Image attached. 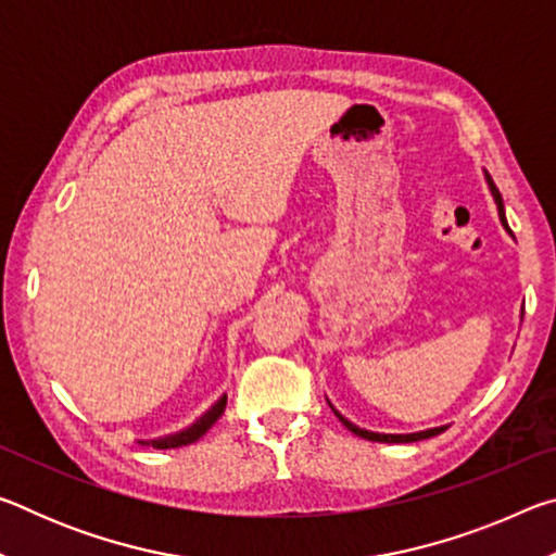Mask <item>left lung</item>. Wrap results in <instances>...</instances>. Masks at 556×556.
<instances>
[{"mask_svg": "<svg viewBox=\"0 0 556 556\" xmlns=\"http://www.w3.org/2000/svg\"><path fill=\"white\" fill-rule=\"evenodd\" d=\"M485 181H488V186H491V193H493V199H495L497 215H501L503 228L513 235L510 225H507V220H505V205H503V199H501V191H497L495 184H493V178H491V174H488V172H485ZM522 314H525V312H522ZM328 404H331V402H328ZM331 409H333L336 417L343 421V427H345L348 431H353L355 437H363V439H368V441H384V444H409V441H421V439L437 437V434H441V431H446V427H437V429H427V431H414V434H378V431H368V429L355 427L353 421H348L341 412H336L333 404H331Z\"/></svg>", "mask_w": 556, "mask_h": 556, "instance_id": "1", "label": "left lung"}]
</instances>
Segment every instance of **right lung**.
I'll return each mask as SVG.
<instances>
[{"label": "right lung", "instance_id": "obj_1", "mask_svg": "<svg viewBox=\"0 0 556 556\" xmlns=\"http://www.w3.org/2000/svg\"><path fill=\"white\" fill-rule=\"evenodd\" d=\"M225 404H228V397H223L213 404V407L203 414L201 419H195L191 427L178 431V434H168V437H159V439H152V441H139V444L144 446H154V448H178V446H188L193 444V441H199L205 431H208L215 421L220 419V414L225 412Z\"/></svg>", "mask_w": 556, "mask_h": 556}]
</instances>
